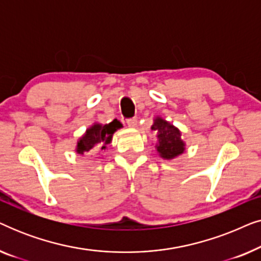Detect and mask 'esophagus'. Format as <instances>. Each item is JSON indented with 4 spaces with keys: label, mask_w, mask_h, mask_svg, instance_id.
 Segmentation results:
<instances>
[{
    "label": "esophagus",
    "mask_w": 261,
    "mask_h": 261,
    "mask_svg": "<svg viewBox=\"0 0 261 261\" xmlns=\"http://www.w3.org/2000/svg\"><path fill=\"white\" fill-rule=\"evenodd\" d=\"M127 124H128V127H130V128L137 127V124H138L137 117H132V119H128L127 120Z\"/></svg>",
    "instance_id": "esophagus-1"
}]
</instances>
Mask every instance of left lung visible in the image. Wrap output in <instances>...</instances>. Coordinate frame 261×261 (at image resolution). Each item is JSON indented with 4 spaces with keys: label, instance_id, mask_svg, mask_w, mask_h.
<instances>
[{
    "label": "left lung",
    "instance_id": "8db88e82",
    "mask_svg": "<svg viewBox=\"0 0 261 261\" xmlns=\"http://www.w3.org/2000/svg\"><path fill=\"white\" fill-rule=\"evenodd\" d=\"M152 130L156 133L158 144L155 148L164 159H173L185 151V144L180 139V130L162 117L156 116L153 122Z\"/></svg>",
    "mask_w": 261,
    "mask_h": 261
}]
</instances>
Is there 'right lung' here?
<instances>
[{
  "label": "right lung",
  "mask_w": 261,
  "mask_h": 261,
  "mask_svg": "<svg viewBox=\"0 0 261 261\" xmlns=\"http://www.w3.org/2000/svg\"><path fill=\"white\" fill-rule=\"evenodd\" d=\"M121 127H122V123L116 119L107 124L94 123L78 140L76 152L78 154H84L95 147L97 149H106L107 145L112 142L113 134Z\"/></svg>",
  "instance_id": "add662e5"
}]
</instances>
